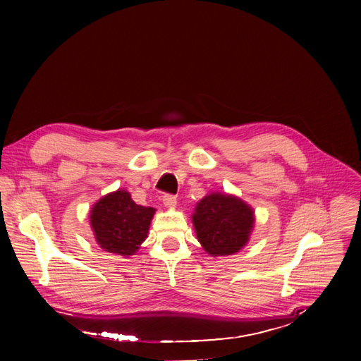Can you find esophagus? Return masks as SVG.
<instances>
[{
	"instance_id": "1",
	"label": "esophagus",
	"mask_w": 361,
	"mask_h": 361,
	"mask_svg": "<svg viewBox=\"0 0 361 361\" xmlns=\"http://www.w3.org/2000/svg\"><path fill=\"white\" fill-rule=\"evenodd\" d=\"M162 203L166 207H170V209H173V207H176L178 202H176V197H174V195L166 194V195H162Z\"/></svg>"
}]
</instances>
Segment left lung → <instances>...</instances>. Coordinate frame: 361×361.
I'll use <instances>...</instances> for the list:
<instances>
[{
    "instance_id": "1",
    "label": "left lung",
    "mask_w": 361,
    "mask_h": 361,
    "mask_svg": "<svg viewBox=\"0 0 361 361\" xmlns=\"http://www.w3.org/2000/svg\"><path fill=\"white\" fill-rule=\"evenodd\" d=\"M195 235L212 257L231 256L243 250L255 228V209L233 194L209 192L192 214Z\"/></svg>"
}]
</instances>
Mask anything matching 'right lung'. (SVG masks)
<instances>
[{"label":"right lung","mask_w":361,"mask_h":361,"mask_svg":"<svg viewBox=\"0 0 361 361\" xmlns=\"http://www.w3.org/2000/svg\"><path fill=\"white\" fill-rule=\"evenodd\" d=\"M155 207L137 204L126 190L105 194L90 211L96 244L117 256H134L146 241Z\"/></svg>","instance_id":"1"}]
</instances>
